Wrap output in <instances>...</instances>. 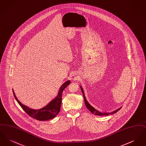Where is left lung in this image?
Returning <instances> with one entry per match:
<instances>
[{"instance_id": "obj_1", "label": "left lung", "mask_w": 146, "mask_h": 146, "mask_svg": "<svg viewBox=\"0 0 146 146\" xmlns=\"http://www.w3.org/2000/svg\"><path fill=\"white\" fill-rule=\"evenodd\" d=\"M80 89H81L82 91V93H83V97L84 99L85 104L86 105V107L90 110V111L92 113H93V114H95V115H100V116H102V115H109V114H114V113H115L116 112H117L119 110H120V108H119L118 110H117L116 111H113V112H111V113H101V112H100V111H98L97 110H96L94 107H92L91 106L90 104L88 103V102L87 101V100H86V98L85 97L83 89V88H82L81 86H80Z\"/></svg>"}]
</instances>
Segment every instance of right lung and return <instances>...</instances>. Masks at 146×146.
<instances>
[{
  "instance_id": "add662e5",
  "label": "right lung",
  "mask_w": 146,
  "mask_h": 146,
  "mask_svg": "<svg viewBox=\"0 0 146 146\" xmlns=\"http://www.w3.org/2000/svg\"><path fill=\"white\" fill-rule=\"evenodd\" d=\"M70 83V80L65 82L60 88L57 97L55 98L49 104L45 107L40 110H32L27 106L22 104L16 97L14 91L13 90V94L15 99L19 104L20 105L22 108L32 118L40 121H45L51 119L55 117L56 115L60 111V108L62 102V94L63 90Z\"/></svg>"
}]
</instances>
